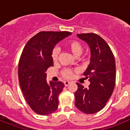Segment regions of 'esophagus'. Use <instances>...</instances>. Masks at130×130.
<instances>
[{
  "label": "esophagus",
  "instance_id": "esophagus-1",
  "mask_svg": "<svg viewBox=\"0 0 130 130\" xmlns=\"http://www.w3.org/2000/svg\"><path fill=\"white\" fill-rule=\"evenodd\" d=\"M70 84V81H65V82H64V85L66 86V87L68 86Z\"/></svg>",
  "mask_w": 130,
  "mask_h": 130
}]
</instances>
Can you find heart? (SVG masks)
<instances>
[{
    "label": "heart",
    "mask_w": 130,
    "mask_h": 130,
    "mask_svg": "<svg viewBox=\"0 0 130 130\" xmlns=\"http://www.w3.org/2000/svg\"><path fill=\"white\" fill-rule=\"evenodd\" d=\"M66 47L76 58L81 56L83 51V45L80 42L75 41V40H70V41L66 42ZM58 55H59V51L58 50V49L54 48L51 52V57L54 62H57L58 60ZM85 59L86 57H83L81 58L82 60H85ZM73 73V70L71 69H65L62 71V76L66 79H70L72 77Z\"/></svg>",
    "instance_id": "1"
}]
</instances>
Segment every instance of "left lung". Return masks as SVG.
<instances>
[{"mask_svg":"<svg viewBox=\"0 0 130 130\" xmlns=\"http://www.w3.org/2000/svg\"><path fill=\"white\" fill-rule=\"evenodd\" d=\"M90 49V62L83 75L89 78L88 88L77 83L78 88L74 95L75 105L86 114H94L105 106L114 90L116 64L111 48L105 40L94 33L79 34Z\"/></svg>","mask_w":130,"mask_h":130,"instance_id":"obj_1","label":"left lung"}]
</instances>
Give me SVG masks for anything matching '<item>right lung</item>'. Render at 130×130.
Wrapping results in <instances>:
<instances>
[{
  "label": "right lung",
  "mask_w": 130,
  "mask_h": 130,
  "mask_svg": "<svg viewBox=\"0 0 130 130\" xmlns=\"http://www.w3.org/2000/svg\"><path fill=\"white\" fill-rule=\"evenodd\" d=\"M72 33L42 31L25 45L19 62V84L27 104L36 113L48 115L58 109V96L64 84L47 83L46 71L53 66L51 52L55 45Z\"/></svg>",
  "instance_id": "obj_1"
}]
</instances>
